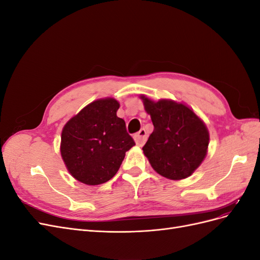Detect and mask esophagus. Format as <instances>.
<instances>
[{
  "instance_id": "esophagus-1",
  "label": "esophagus",
  "mask_w": 260,
  "mask_h": 260,
  "mask_svg": "<svg viewBox=\"0 0 260 260\" xmlns=\"http://www.w3.org/2000/svg\"><path fill=\"white\" fill-rule=\"evenodd\" d=\"M135 140L138 145L142 146L147 140V133L145 131V129H141L138 133H136L135 135Z\"/></svg>"
}]
</instances>
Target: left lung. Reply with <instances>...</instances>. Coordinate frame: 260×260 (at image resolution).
Returning <instances> with one entry per match:
<instances>
[{"label":"left lung","instance_id":"obj_1","mask_svg":"<svg viewBox=\"0 0 260 260\" xmlns=\"http://www.w3.org/2000/svg\"><path fill=\"white\" fill-rule=\"evenodd\" d=\"M141 99L154 124L142 148L151 166L171 180L191 176L207 153L209 133L205 123L184 104L169 100L155 103L144 95Z\"/></svg>","mask_w":260,"mask_h":260}]
</instances>
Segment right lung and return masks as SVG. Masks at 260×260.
<instances>
[{"label": "right lung", "mask_w": 260, "mask_h": 260, "mask_svg": "<svg viewBox=\"0 0 260 260\" xmlns=\"http://www.w3.org/2000/svg\"><path fill=\"white\" fill-rule=\"evenodd\" d=\"M114 99L92 102L73 117L61 132L60 154L75 179L89 185L107 182L116 174L125 152L136 145L117 117Z\"/></svg>", "instance_id": "obj_1"}]
</instances>
